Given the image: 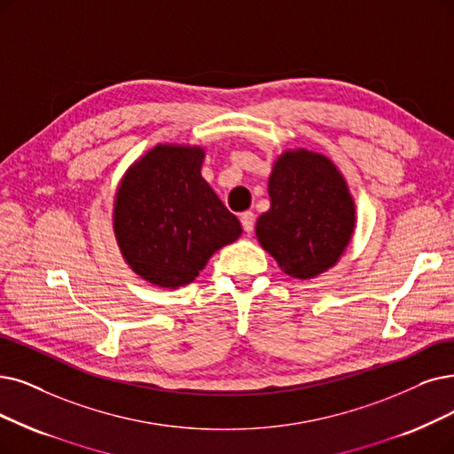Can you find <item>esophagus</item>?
<instances>
[{
    "mask_svg": "<svg viewBox=\"0 0 454 454\" xmlns=\"http://www.w3.org/2000/svg\"><path fill=\"white\" fill-rule=\"evenodd\" d=\"M240 222H242V227H244V231L247 234L253 232V227H255V214H253V212H244L240 215Z\"/></svg>",
    "mask_w": 454,
    "mask_h": 454,
    "instance_id": "34e87169",
    "label": "esophagus"
}]
</instances>
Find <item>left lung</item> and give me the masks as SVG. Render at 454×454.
I'll return each mask as SVG.
<instances>
[{
    "label": "left lung",
    "mask_w": 454,
    "mask_h": 454,
    "mask_svg": "<svg viewBox=\"0 0 454 454\" xmlns=\"http://www.w3.org/2000/svg\"><path fill=\"white\" fill-rule=\"evenodd\" d=\"M270 210L255 234L290 278L311 279L347 249L356 207L344 176L330 158L305 149L285 151L268 180Z\"/></svg>",
    "instance_id": "1"
}]
</instances>
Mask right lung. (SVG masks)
<instances>
[{"mask_svg": "<svg viewBox=\"0 0 454 454\" xmlns=\"http://www.w3.org/2000/svg\"><path fill=\"white\" fill-rule=\"evenodd\" d=\"M205 151L156 145L122 176L114 231L124 261L156 286L192 283L214 253L242 234L239 217L201 176Z\"/></svg>", "mask_w": 454, "mask_h": 454, "instance_id": "1", "label": "right lung"}]
</instances>
